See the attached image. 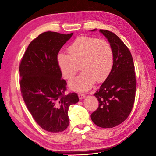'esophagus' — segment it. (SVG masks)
Wrapping results in <instances>:
<instances>
[{
  "mask_svg": "<svg viewBox=\"0 0 156 156\" xmlns=\"http://www.w3.org/2000/svg\"><path fill=\"white\" fill-rule=\"evenodd\" d=\"M78 97H79V98H80V100H82V99L85 98L86 95H85V94H82V93H79V94H78Z\"/></svg>",
  "mask_w": 156,
  "mask_h": 156,
  "instance_id": "esophagus-1",
  "label": "esophagus"
}]
</instances>
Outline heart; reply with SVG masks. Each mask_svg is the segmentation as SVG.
<instances>
[{"mask_svg":"<svg viewBox=\"0 0 156 156\" xmlns=\"http://www.w3.org/2000/svg\"><path fill=\"white\" fill-rule=\"evenodd\" d=\"M69 55L60 53L57 62L62 74L70 79L76 74L78 66L82 72L69 82V87L76 91L90 89L95 81H104L113 66V51L105 40L82 37L68 47Z\"/></svg>","mask_w":156,"mask_h":156,"instance_id":"b5f03b06","label":"heart"}]
</instances>
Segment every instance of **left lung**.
Segmentation results:
<instances>
[{"mask_svg":"<svg viewBox=\"0 0 156 156\" xmlns=\"http://www.w3.org/2000/svg\"><path fill=\"white\" fill-rule=\"evenodd\" d=\"M99 31L110 42L114 62L110 74L94 94L99 106L91 114V119L100 128H110L126 120L132 110L136 74L131 52L121 39L109 30Z\"/></svg>","mask_w":156,"mask_h":156,"instance_id":"left-lung-1","label":"left lung"}]
</instances>
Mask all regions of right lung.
I'll return each instance as SVG.
<instances>
[{
  "instance_id": "right-lung-1",
  "label": "right lung",
  "mask_w": 156,
  "mask_h": 156,
  "mask_svg": "<svg viewBox=\"0 0 156 156\" xmlns=\"http://www.w3.org/2000/svg\"><path fill=\"white\" fill-rule=\"evenodd\" d=\"M73 33L45 32L32 41L21 60L20 87L23 100L36 122L50 132H60L69 125L70 105L79 101L76 93L65 95L57 57Z\"/></svg>"
}]
</instances>
